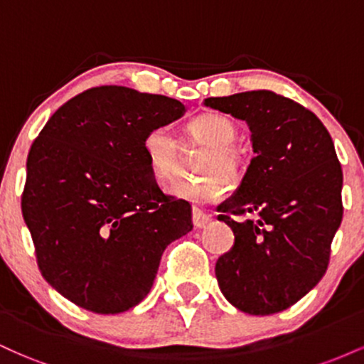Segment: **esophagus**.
<instances>
[{
    "label": "esophagus",
    "mask_w": 364,
    "mask_h": 364,
    "mask_svg": "<svg viewBox=\"0 0 364 364\" xmlns=\"http://www.w3.org/2000/svg\"><path fill=\"white\" fill-rule=\"evenodd\" d=\"M191 214H193V225L196 229L205 228V225L208 224V220H210V215L203 214L200 208H193V212H191Z\"/></svg>",
    "instance_id": "34e87169"
}]
</instances>
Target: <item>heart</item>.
Returning a JSON list of instances; mask_svg holds the SVG:
<instances>
[{"instance_id":"1","label":"heart","mask_w":364,"mask_h":364,"mask_svg":"<svg viewBox=\"0 0 364 364\" xmlns=\"http://www.w3.org/2000/svg\"><path fill=\"white\" fill-rule=\"evenodd\" d=\"M185 135L191 141L205 145L198 161V171L205 174L196 181H179L171 193L195 203H212L228 190V178H237L243 169V157L235 147L236 123L219 112H203L185 124ZM144 152L152 174L159 183H169L179 173V141L169 127H156L145 135Z\"/></svg>"}]
</instances>
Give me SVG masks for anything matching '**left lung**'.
<instances>
[{"instance_id": "1", "label": "left lung", "mask_w": 364, "mask_h": 364, "mask_svg": "<svg viewBox=\"0 0 364 364\" xmlns=\"http://www.w3.org/2000/svg\"><path fill=\"white\" fill-rule=\"evenodd\" d=\"M205 106L243 119L255 156L219 220L235 246L215 263L220 291L250 315L298 303L323 274L342 220V168L323 123L272 90L208 97Z\"/></svg>"}]
</instances>
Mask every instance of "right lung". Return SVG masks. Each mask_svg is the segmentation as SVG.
<instances>
[{
	"label": "right lung",
	"mask_w": 364,
	"mask_h": 364,
	"mask_svg": "<svg viewBox=\"0 0 364 364\" xmlns=\"http://www.w3.org/2000/svg\"><path fill=\"white\" fill-rule=\"evenodd\" d=\"M176 99L101 85L49 118L27 157L22 214L41 274L66 299L114 315L149 294L166 246L193 229L162 193L145 135L178 119Z\"/></svg>",
	"instance_id": "obj_1"
}]
</instances>
